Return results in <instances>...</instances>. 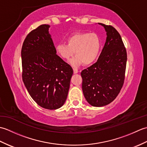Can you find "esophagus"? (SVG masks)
<instances>
[{"label": "esophagus", "instance_id": "esophagus-1", "mask_svg": "<svg viewBox=\"0 0 147 147\" xmlns=\"http://www.w3.org/2000/svg\"><path fill=\"white\" fill-rule=\"evenodd\" d=\"M73 72H74V74H76V73H78L79 72V71L77 69H76V68H73Z\"/></svg>", "mask_w": 147, "mask_h": 147}]
</instances>
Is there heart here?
<instances>
[{
  "label": "heart",
  "mask_w": 147,
  "mask_h": 147,
  "mask_svg": "<svg viewBox=\"0 0 147 147\" xmlns=\"http://www.w3.org/2000/svg\"><path fill=\"white\" fill-rule=\"evenodd\" d=\"M67 43H60L55 46L56 53L60 57L68 60L74 54L70 63L74 67L83 64L88 65L97 57L101 47L100 37L95 33L76 32L67 38Z\"/></svg>",
  "instance_id": "obj_1"
}]
</instances>
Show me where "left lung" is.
<instances>
[{
  "label": "left lung",
  "mask_w": 147,
  "mask_h": 147,
  "mask_svg": "<svg viewBox=\"0 0 147 147\" xmlns=\"http://www.w3.org/2000/svg\"><path fill=\"white\" fill-rule=\"evenodd\" d=\"M98 24L107 32L104 47L97 61L81 73L84 96L94 107L107 105L117 97L125 79L127 61L120 34L113 26Z\"/></svg>",
  "instance_id": "1"
}]
</instances>
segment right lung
I'll use <instances>...</instances> for the list:
<instances>
[{
    "label": "right lung",
    "mask_w": 147,
    "mask_h": 147,
    "mask_svg": "<svg viewBox=\"0 0 147 147\" xmlns=\"http://www.w3.org/2000/svg\"><path fill=\"white\" fill-rule=\"evenodd\" d=\"M49 27L42 24L24 39L21 49L22 78L37 104L55 110L65 102L73 70L56 54Z\"/></svg>",
    "instance_id": "1"
}]
</instances>
